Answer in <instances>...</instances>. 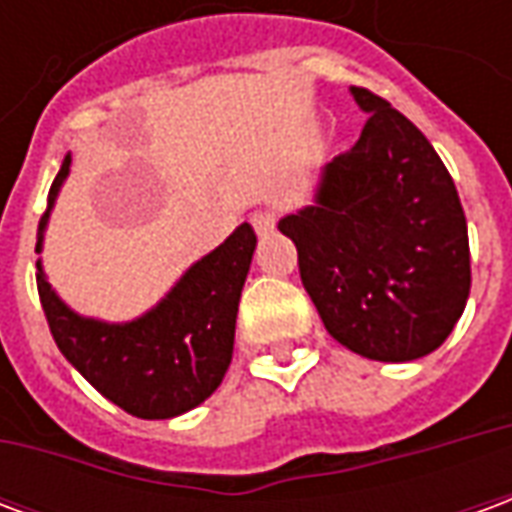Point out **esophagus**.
Returning a JSON list of instances; mask_svg holds the SVG:
<instances>
[{
	"label": "esophagus",
	"instance_id": "34e87169",
	"mask_svg": "<svg viewBox=\"0 0 512 512\" xmlns=\"http://www.w3.org/2000/svg\"><path fill=\"white\" fill-rule=\"evenodd\" d=\"M249 222H252L257 235H268L274 227H277V213L268 211V208H260V211H255L252 216H249Z\"/></svg>",
	"mask_w": 512,
	"mask_h": 512
}]
</instances>
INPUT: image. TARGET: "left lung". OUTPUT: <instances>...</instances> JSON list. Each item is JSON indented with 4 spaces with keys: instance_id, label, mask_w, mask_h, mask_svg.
<instances>
[{
    "instance_id": "1",
    "label": "left lung",
    "mask_w": 512,
    "mask_h": 512,
    "mask_svg": "<svg viewBox=\"0 0 512 512\" xmlns=\"http://www.w3.org/2000/svg\"><path fill=\"white\" fill-rule=\"evenodd\" d=\"M351 93L370 115L362 136L326 167L315 205L279 230L326 332L367 359L411 362L436 351L466 307V216L425 134L367 87Z\"/></svg>"
}]
</instances>
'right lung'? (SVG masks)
<instances>
[{
	"label": "right lung",
	"instance_id": "right-lung-1",
	"mask_svg": "<svg viewBox=\"0 0 512 512\" xmlns=\"http://www.w3.org/2000/svg\"><path fill=\"white\" fill-rule=\"evenodd\" d=\"M65 156L40 216L38 246L51 202L68 175ZM257 235L241 224L219 249L186 271L156 310L131 323L79 318L62 304L38 263V296L62 356L115 406L139 419H169L200 406L222 384L233 359L235 315Z\"/></svg>",
	"mask_w": 512,
	"mask_h": 512
}]
</instances>
